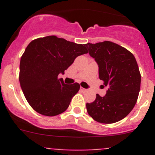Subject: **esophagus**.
Wrapping results in <instances>:
<instances>
[{"label": "esophagus", "mask_w": 155, "mask_h": 155, "mask_svg": "<svg viewBox=\"0 0 155 155\" xmlns=\"http://www.w3.org/2000/svg\"><path fill=\"white\" fill-rule=\"evenodd\" d=\"M80 89H81V90H82V91H86V89L84 88V87H81Z\"/></svg>", "instance_id": "esophagus-1"}]
</instances>
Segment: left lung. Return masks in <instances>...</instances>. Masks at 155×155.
<instances>
[{"label":"left lung","mask_w":155,"mask_h":155,"mask_svg":"<svg viewBox=\"0 0 155 155\" xmlns=\"http://www.w3.org/2000/svg\"><path fill=\"white\" fill-rule=\"evenodd\" d=\"M99 67V78L108 90L104 97L86 104L88 115L96 121L112 124L131 112L139 96L141 75L134 54L110 41L85 44Z\"/></svg>","instance_id":"obj_1"}]
</instances>
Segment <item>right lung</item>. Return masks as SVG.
Segmentation results:
<instances>
[{"label":"right lung","instance_id":"right-lung-1","mask_svg":"<svg viewBox=\"0 0 155 155\" xmlns=\"http://www.w3.org/2000/svg\"><path fill=\"white\" fill-rule=\"evenodd\" d=\"M85 44H77L56 36L32 40L20 61L19 82L31 107L38 113L55 116L68 109L79 91V83L66 85L64 74L76 57L86 54Z\"/></svg>","mask_w":155,"mask_h":155}]
</instances>
